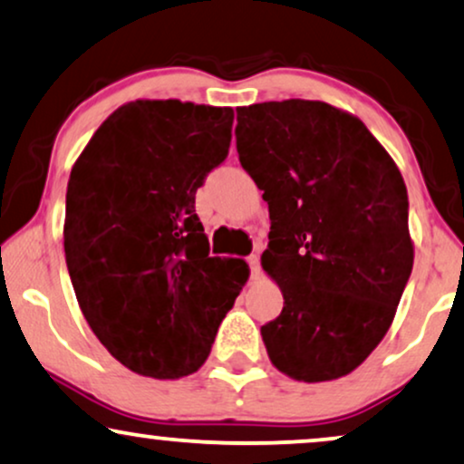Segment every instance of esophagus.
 <instances>
[{"mask_svg":"<svg viewBox=\"0 0 464 464\" xmlns=\"http://www.w3.org/2000/svg\"><path fill=\"white\" fill-rule=\"evenodd\" d=\"M248 267H250V278L259 280L261 278V266H259V256L250 255L248 256Z\"/></svg>","mask_w":464,"mask_h":464,"instance_id":"obj_1","label":"esophagus"}]
</instances>
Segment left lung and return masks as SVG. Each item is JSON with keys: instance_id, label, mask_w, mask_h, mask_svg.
<instances>
[{"instance_id": "obj_1", "label": "left lung", "mask_w": 464, "mask_h": 464, "mask_svg": "<svg viewBox=\"0 0 464 464\" xmlns=\"http://www.w3.org/2000/svg\"><path fill=\"white\" fill-rule=\"evenodd\" d=\"M236 140L272 220L263 269L285 297L261 327L269 360L306 383L344 377L383 340L411 276L402 175L357 117L325 102L239 107Z\"/></svg>"}]
</instances>
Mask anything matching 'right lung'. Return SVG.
Here are the masks:
<instances>
[{
    "instance_id": "add662e5",
    "label": "right lung",
    "mask_w": 464,
    "mask_h": 464,
    "mask_svg": "<svg viewBox=\"0 0 464 464\" xmlns=\"http://www.w3.org/2000/svg\"><path fill=\"white\" fill-rule=\"evenodd\" d=\"M231 126L228 107L128 102L70 173L63 250L76 300L109 353L143 377L198 371L248 280L242 259L209 256L195 209Z\"/></svg>"
}]
</instances>
